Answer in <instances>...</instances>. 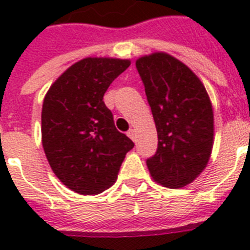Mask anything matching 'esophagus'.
<instances>
[{"label": "esophagus", "instance_id": "1", "mask_svg": "<svg viewBox=\"0 0 250 250\" xmlns=\"http://www.w3.org/2000/svg\"><path fill=\"white\" fill-rule=\"evenodd\" d=\"M127 136H128L129 139H131V140L136 141V131H135V129H133V128H131L128 131V132H127Z\"/></svg>", "mask_w": 250, "mask_h": 250}]
</instances>
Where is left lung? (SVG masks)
Segmentation results:
<instances>
[{
	"label": "left lung",
	"mask_w": 250,
	"mask_h": 250,
	"mask_svg": "<svg viewBox=\"0 0 250 250\" xmlns=\"http://www.w3.org/2000/svg\"><path fill=\"white\" fill-rule=\"evenodd\" d=\"M158 135L146 161L161 186L178 189L205 170L214 144L213 105L205 85L182 61L154 52L136 61Z\"/></svg>",
	"instance_id": "8db88e82"
}]
</instances>
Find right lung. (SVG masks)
<instances>
[{"mask_svg": "<svg viewBox=\"0 0 250 250\" xmlns=\"http://www.w3.org/2000/svg\"><path fill=\"white\" fill-rule=\"evenodd\" d=\"M129 60L86 57L50 85L41 111V143L53 172L68 189L98 194L115 183L131 139L114 125L104 94Z\"/></svg>", "mask_w": 250, "mask_h": 250, "instance_id": "right-lung-1", "label": "right lung"}]
</instances>
